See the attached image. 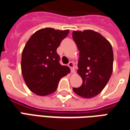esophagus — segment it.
<instances>
[{
	"instance_id": "1",
	"label": "esophagus",
	"mask_w": 130,
	"mask_h": 130,
	"mask_svg": "<svg viewBox=\"0 0 130 130\" xmlns=\"http://www.w3.org/2000/svg\"><path fill=\"white\" fill-rule=\"evenodd\" d=\"M68 66L70 68L71 72H74V63L72 62H70L68 63Z\"/></svg>"
}]
</instances>
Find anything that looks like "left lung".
<instances>
[{"mask_svg": "<svg viewBox=\"0 0 130 130\" xmlns=\"http://www.w3.org/2000/svg\"><path fill=\"white\" fill-rule=\"evenodd\" d=\"M72 37L79 51L77 73L83 84L73 88L74 93L84 98H93L102 91L113 72V53L111 44L92 30H74Z\"/></svg>", "mask_w": 130, "mask_h": 130, "instance_id": "1", "label": "left lung"}]
</instances>
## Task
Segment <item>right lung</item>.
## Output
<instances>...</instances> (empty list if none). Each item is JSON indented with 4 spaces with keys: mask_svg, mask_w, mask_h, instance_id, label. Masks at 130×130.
I'll use <instances>...</instances> for the list:
<instances>
[{
    "mask_svg": "<svg viewBox=\"0 0 130 130\" xmlns=\"http://www.w3.org/2000/svg\"><path fill=\"white\" fill-rule=\"evenodd\" d=\"M70 32L45 28L32 35L21 56V72L30 91L45 96L54 93L60 79L70 73L68 66L60 64L56 49Z\"/></svg>",
    "mask_w": 130,
    "mask_h": 130,
    "instance_id": "right-lung-1",
    "label": "right lung"
}]
</instances>
